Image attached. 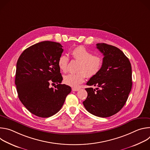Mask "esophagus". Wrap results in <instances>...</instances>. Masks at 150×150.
<instances>
[{
	"mask_svg": "<svg viewBox=\"0 0 150 150\" xmlns=\"http://www.w3.org/2000/svg\"><path fill=\"white\" fill-rule=\"evenodd\" d=\"M79 88H72V91H78V90H79Z\"/></svg>",
	"mask_w": 150,
	"mask_h": 150,
	"instance_id": "34e87169",
	"label": "esophagus"
}]
</instances>
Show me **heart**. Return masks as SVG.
Wrapping results in <instances>:
<instances>
[{
    "label": "heart",
    "mask_w": 150,
    "mask_h": 150,
    "mask_svg": "<svg viewBox=\"0 0 150 150\" xmlns=\"http://www.w3.org/2000/svg\"><path fill=\"white\" fill-rule=\"evenodd\" d=\"M71 54L74 59L79 62L76 74H69L63 77V82L72 87H77L87 76L89 78L96 75L103 66V60L99 55L93 53L87 48L79 46L74 49ZM69 58L67 55H62L58 59V67L60 71L66 72L68 71Z\"/></svg>",
    "instance_id": "obj_1"
}]
</instances>
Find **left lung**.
I'll list each match as a JSON object with an SVG mask.
<instances>
[{"label": "left lung", "instance_id": "left-lung-1", "mask_svg": "<svg viewBox=\"0 0 150 150\" xmlns=\"http://www.w3.org/2000/svg\"><path fill=\"white\" fill-rule=\"evenodd\" d=\"M103 54V66L99 72L87 82L88 96L83 104L92 115L108 117L119 112L125 104L132 85L129 60L117 47L105 43L97 44Z\"/></svg>", "mask_w": 150, "mask_h": 150}]
</instances>
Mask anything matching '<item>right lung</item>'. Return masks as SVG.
Instances as JSON below:
<instances>
[{
	"instance_id": "1",
	"label": "right lung",
	"mask_w": 150,
	"mask_h": 150,
	"mask_svg": "<svg viewBox=\"0 0 150 150\" xmlns=\"http://www.w3.org/2000/svg\"><path fill=\"white\" fill-rule=\"evenodd\" d=\"M59 42L45 41L26 49L16 63L15 85L18 97L32 114L49 117L57 113L71 93L61 84L58 59L63 51ZM58 83L55 89L50 84Z\"/></svg>"
}]
</instances>
